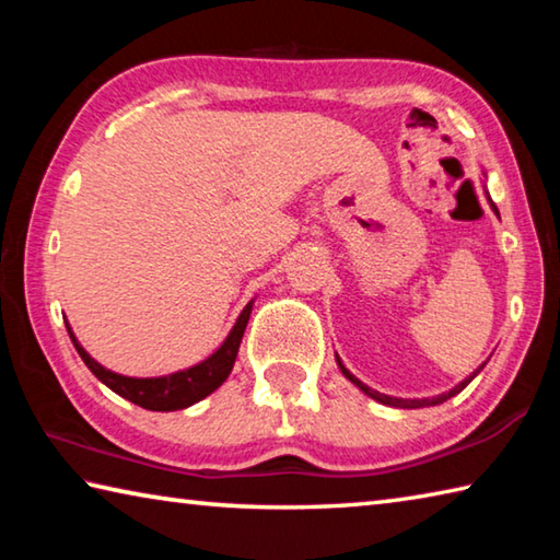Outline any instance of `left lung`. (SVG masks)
Listing matches in <instances>:
<instances>
[{"label":"left lung","instance_id":"obj_1","mask_svg":"<svg viewBox=\"0 0 560 560\" xmlns=\"http://www.w3.org/2000/svg\"><path fill=\"white\" fill-rule=\"evenodd\" d=\"M485 195H487V202H489V207L491 210H494V214L499 217V210H497V205L491 202V197H489V192L485 189ZM336 363H338V368H340V373H343L350 383H353L355 387H360V390H363L368 397H373V400H377V402H383V405H390V407H407V410H412V407H430V405H440V402H444V400H450V397H454L457 393H462L464 387H467L474 377H477V373L481 371V368H485L487 363H481L477 371H474L469 377H464V381L459 383V385H454L452 390H447V393H440V395H434V397H393V395H385V393H377V390H373V387H368L365 383H360L358 377L348 371V368L343 365V360H340L338 355H336Z\"/></svg>","mask_w":560,"mask_h":560}]
</instances>
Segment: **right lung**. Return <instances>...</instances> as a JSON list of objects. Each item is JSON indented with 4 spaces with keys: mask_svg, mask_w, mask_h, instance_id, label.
I'll return each instance as SVG.
<instances>
[{
    "mask_svg": "<svg viewBox=\"0 0 560 560\" xmlns=\"http://www.w3.org/2000/svg\"><path fill=\"white\" fill-rule=\"evenodd\" d=\"M252 306H254V299L246 303L240 318H236V324L232 326L230 336L224 338V343L217 348L210 358H205L202 363L197 365L185 368V371L160 375V377H130V375L113 373L108 368H103L98 360H93L89 355V350L83 348L79 343V338L73 336L69 320H66V330H69L73 346L79 350L83 363L89 365V371L96 375L103 385H108L113 393L126 397V400L136 402L140 407H145V410L173 412V410H185V407L205 400L207 395H212L217 387L230 377L236 353H240L244 328L249 324Z\"/></svg>",
    "mask_w": 560,
    "mask_h": 560,
    "instance_id": "obj_1",
    "label": "right lung"
}]
</instances>
